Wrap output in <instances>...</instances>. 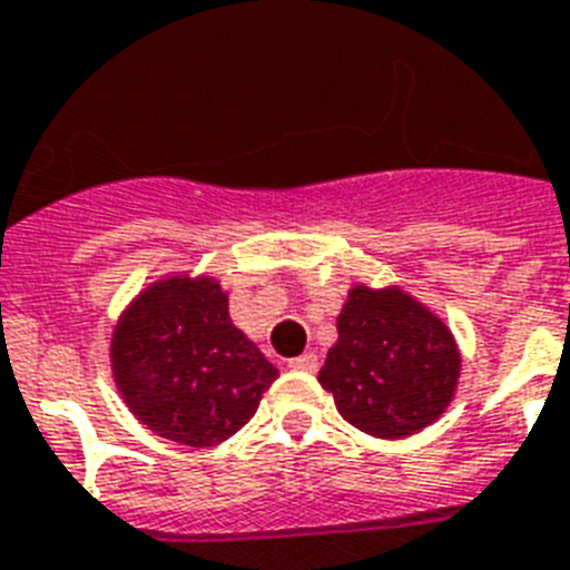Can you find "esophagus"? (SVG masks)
Listing matches in <instances>:
<instances>
[{
	"mask_svg": "<svg viewBox=\"0 0 570 570\" xmlns=\"http://www.w3.org/2000/svg\"><path fill=\"white\" fill-rule=\"evenodd\" d=\"M289 367H293V371H307V374H313V371H318V356H315V353L295 356L289 358Z\"/></svg>",
	"mask_w": 570,
	"mask_h": 570,
	"instance_id": "obj_1",
	"label": "esophagus"
}]
</instances>
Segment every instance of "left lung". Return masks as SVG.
Listing matches in <instances>:
<instances>
[{
  "label": "left lung",
  "instance_id": "obj_1",
  "mask_svg": "<svg viewBox=\"0 0 570 570\" xmlns=\"http://www.w3.org/2000/svg\"><path fill=\"white\" fill-rule=\"evenodd\" d=\"M336 327L318 382L347 423L374 438H405L443 414L461 353L440 318L400 289L356 286Z\"/></svg>",
  "mask_w": 570,
  "mask_h": 570
}]
</instances>
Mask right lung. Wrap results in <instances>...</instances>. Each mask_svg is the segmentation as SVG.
Wrapping results in <instances>:
<instances>
[{"instance_id": "obj_1", "label": "right lung", "mask_w": 570, "mask_h": 570, "mask_svg": "<svg viewBox=\"0 0 570 570\" xmlns=\"http://www.w3.org/2000/svg\"><path fill=\"white\" fill-rule=\"evenodd\" d=\"M112 371L132 414L185 446L240 432L277 380L212 277H170L136 298L115 327Z\"/></svg>"}]
</instances>
